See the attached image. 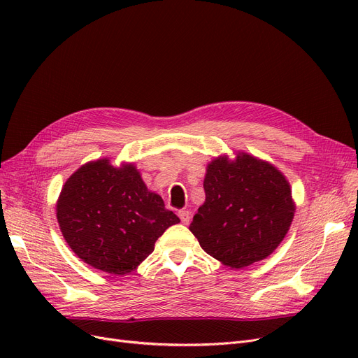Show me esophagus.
I'll list each match as a JSON object with an SVG mask.
<instances>
[{
  "instance_id": "34e87169",
  "label": "esophagus",
  "mask_w": 358,
  "mask_h": 358,
  "mask_svg": "<svg viewBox=\"0 0 358 358\" xmlns=\"http://www.w3.org/2000/svg\"><path fill=\"white\" fill-rule=\"evenodd\" d=\"M178 217L181 219V222H182L184 224H189V222H190V212L180 210V212H178Z\"/></svg>"
}]
</instances>
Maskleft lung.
Segmentation results:
<instances>
[{
	"label": "left lung",
	"mask_w": 358,
	"mask_h": 358,
	"mask_svg": "<svg viewBox=\"0 0 358 358\" xmlns=\"http://www.w3.org/2000/svg\"><path fill=\"white\" fill-rule=\"evenodd\" d=\"M206 200L190 224L200 247L231 268L267 258L290 229V184L273 164L245 152L220 155L206 168Z\"/></svg>",
	"instance_id": "1"
}]
</instances>
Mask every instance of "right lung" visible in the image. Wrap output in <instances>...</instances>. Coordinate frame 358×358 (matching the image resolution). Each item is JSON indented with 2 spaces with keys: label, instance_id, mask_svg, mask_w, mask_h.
<instances>
[{
  "label": "right lung",
  "instance_id": "right-lung-1",
  "mask_svg": "<svg viewBox=\"0 0 358 358\" xmlns=\"http://www.w3.org/2000/svg\"><path fill=\"white\" fill-rule=\"evenodd\" d=\"M56 217L78 258L108 274L135 271L157 239L180 219L148 190L135 164L108 158L81 165L64 184Z\"/></svg>",
  "mask_w": 358,
  "mask_h": 358
}]
</instances>
